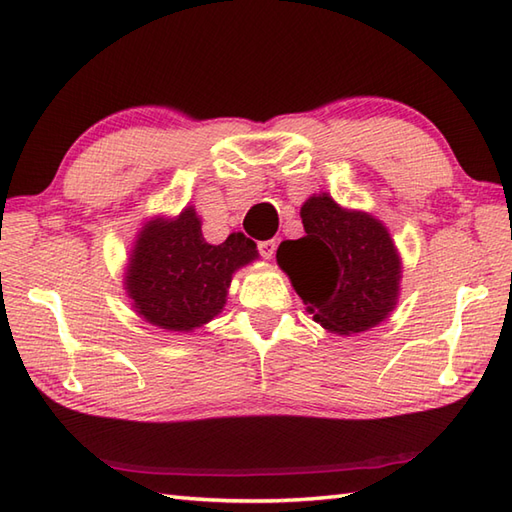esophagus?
<instances>
[{"mask_svg":"<svg viewBox=\"0 0 512 512\" xmlns=\"http://www.w3.org/2000/svg\"><path fill=\"white\" fill-rule=\"evenodd\" d=\"M257 250H259V255H262L264 259H270V257L275 255V250H277V239H266V242H259Z\"/></svg>","mask_w":512,"mask_h":512,"instance_id":"obj_1","label":"esophagus"}]
</instances>
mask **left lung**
I'll return each mask as SVG.
<instances>
[{
  "mask_svg": "<svg viewBox=\"0 0 512 512\" xmlns=\"http://www.w3.org/2000/svg\"><path fill=\"white\" fill-rule=\"evenodd\" d=\"M301 222L306 235L281 242L277 264L312 319L345 336L385 321L398 303L402 264L383 222L328 193L303 202Z\"/></svg>",
  "mask_w": 512,
  "mask_h": 512,
  "instance_id": "8db88e82",
  "label": "left lung"
}]
</instances>
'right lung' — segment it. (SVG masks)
<instances>
[{
	"mask_svg": "<svg viewBox=\"0 0 512 512\" xmlns=\"http://www.w3.org/2000/svg\"><path fill=\"white\" fill-rule=\"evenodd\" d=\"M257 246L244 233L222 244L202 237L193 206L180 215L154 217L134 242L125 290L138 317L167 332H193L222 312L237 268L257 259Z\"/></svg>",
	"mask_w": 512,
	"mask_h": 512,
	"instance_id": "obj_1",
	"label": "right lung"
}]
</instances>
